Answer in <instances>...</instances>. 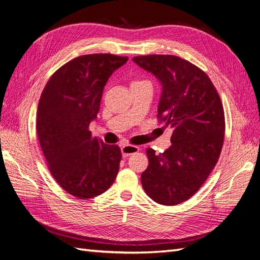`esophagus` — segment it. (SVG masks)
<instances>
[{
    "label": "esophagus",
    "instance_id": "esophagus-1",
    "mask_svg": "<svg viewBox=\"0 0 260 260\" xmlns=\"http://www.w3.org/2000/svg\"><path fill=\"white\" fill-rule=\"evenodd\" d=\"M122 155L123 157H128L133 154H136V152L139 150L138 146H134V145H124L122 146Z\"/></svg>",
    "mask_w": 260,
    "mask_h": 260
}]
</instances>
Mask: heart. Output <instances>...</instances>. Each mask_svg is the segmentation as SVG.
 Masks as SVG:
<instances>
[{"label": "heart", "mask_w": 260, "mask_h": 260, "mask_svg": "<svg viewBox=\"0 0 260 260\" xmlns=\"http://www.w3.org/2000/svg\"><path fill=\"white\" fill-rule=\"evenodd\" d=\"M141 82H145V81H139V80H135V81L132 82V84H136V83H141Z\"/></svg>", "instance_id": "heart-1"}]
</instances>
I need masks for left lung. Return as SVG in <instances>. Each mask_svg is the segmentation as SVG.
I'll return each instance as SVG.
<instances>
[{
	"instance_id": "obj_1",
	"label": "left lung",
	"mask_w": 260,
	"mask_h": 260,
	"mask_svg": "<svg viewBox=\"0 0 260 260\" xmlns=\"http://www.w3.org/2000/svg\"><path fill=\"white\" fill-rule=\"evenodd\" d=\"M133 61L160 81L157 117L172 128L168 149L146 150L142 185L159 204H180L197 193L219 158L225 132L221 98L208 75L180 57L148 55Z\"/></svg>"
}]
</instances>
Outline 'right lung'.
<instances>
[{
	"label": "right lung",
	"instance_id": "1",
	"mask_svg": "<svg viewBox=\"0 0 260 260\" xmlns=\"http://www.w3.org/2000/svg\"><path fill=\"white\" fill-rule=\"evenodd\" d=\"M127 60L111 54L77 57L50 77L39 99L36 129L48 169L78 199L102 194L117 176L121 148L92 137L89 125L109 78Z\"/></svg>",
	"mask_w": 260,
	"mask_h": 260
}]
</instances>
